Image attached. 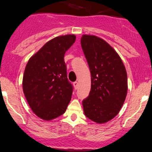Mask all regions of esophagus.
Masks as SVG:
<instances>
[{
	"instance_id": "obj_1",
	"label": "esophagus",
	"mask_w": 152,
	"mask_h": 152,
	"mask_svg": "<svg viewBox=\"0 0 152 152\" xmlns=\"http://www.w3.org/2000/svg\"><path fill=\"white\" fill-rule=\"evenodd\" d=\"M73 84H74V86L75 89H77L78 85V82L77 81H75V82H74V83H73Z\"/></svg>"
}]
</instances>
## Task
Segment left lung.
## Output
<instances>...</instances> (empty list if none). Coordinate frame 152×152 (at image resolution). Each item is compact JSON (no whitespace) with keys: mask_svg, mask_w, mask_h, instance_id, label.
<instances>
[{"mask_svg":"<svg viewBox=\"0 0 152 152\" xmlns=\"http://www.w3.org/2000/svg\"><path fill=\"white\" fill-rule=\"evenodd\" d=\"M81 45L91 75L89 96L82 102L83 112L96 124L106 123L118 114L126 99V68L117 52L102 38L83 34Z\"/></svg>","mask_w":152,"mask_h":152,"instance_id":"obj_1","label":"left lung"}]
</instances>
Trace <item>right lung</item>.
Returning a JSON list of instances; mask_svg holds the SVG:
<instances>
[{
    "instance_id": "right-lung-1",
    "label": "right lung",
    "mask_w": 152,
    "mask_h": 152,
    "mask_svg": "<svg viewBox=\"0 0 152 152\" xmlns=\"http://www.w3.org/2000/svg\"><path fill=\"white\" fill-rule=\"evenodd\" d=\"M76 36H59L48 41L29 58L23 77V91L38 117L50 121L64 114L72 96L64 55Z\"/></svg>"
}]
</instances>
